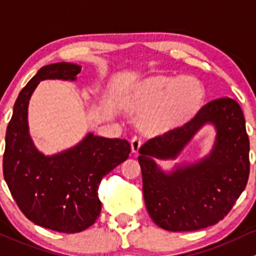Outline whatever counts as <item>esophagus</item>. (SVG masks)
Here are the masks:
<instances>
[{
	"mask_svg": "<svg viewBox=\"0 0 256 256\" xmlns=\"http://www.w3.org/2000/svg\"><path fill=\"white\" fill-rule=\"evenodd\" d=\"M142 144H143V142H142V139L139 138V136H133L130 140V146H132V152L133 154H138L139 150H140V146Z\"/></svg>",
	"mask_w": 256,
	"mask_h": 256,
	"instance_id": "34e87169",
	"label": "esophagus"
}]
</instances>
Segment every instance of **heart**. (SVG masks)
Segmentation results:
<instances>
[{
	"instance_id": "heart-1",
	"label": "heart",
	"mask_w": 256,
	"mask_h": 256,
	"mask_svg": "<svg viewBox=\"0 0 256 256\" xmlns=\"http://www.w3.org/2000/svg\"><path fill=\"white\" fill-rule=\"evenodd\" d=\"M204 98V84L194 76H155L132 90L126 107L146 114L142 127L149 133H158L194 117Z\"/></svg>"
}]
</instances>
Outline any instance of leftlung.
<instances>
[{"instance_id": "left-lung-1", "label": "left lung", "mask_w": 256, "mask_h": 256, "mask_svg": "<svg viewBox=\"0 0 256 256\" xmlns=\"http://www.w3.org/2000/svg\"><path fill=\"white\" fill-rule=\"evenodd\" d=\"M206 124L218 132L210 154L171 172L154 162L176 158ZM249 149L243 110L229 97L208 102L184 126L143 144L138 162L144 201L155 224L170 232H191L223 220L246 186Z\"/></svg>"}]
</instances>
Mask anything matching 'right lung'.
Returning <instances> with one entry per match:
<instances>
[{
  "mask_svg": "<svg viewBox=\"0 0 256 256\" xmlns=\"http://www.w3.org/2000/svg\"><path fill=\"white\" fill-rule=\"evenodd\" d=\"M81 66L56 62L43 66L18 94L6 132L4 176L23 214L43 228L78 233L101 212L98 186L104 176L128 159L130 144L88 133L75 146L44 155L28 127L32 94L43 80L75 81Z\"/></svg>",
  "mask_w": 256,
  "mask_h": 256,
  "instance_id": "1",
  "label": "right lung"
}]
</instances>
